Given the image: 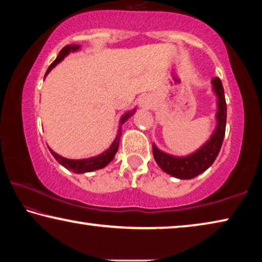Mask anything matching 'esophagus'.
<instances>
[{"mask_svg": "<svg viewBox=\"0 0 262 262\" xmlns=\"http://www.w3.org/2000/svg\"><path fill=\"white\" fill-rule=\"evenodd\" d=\"M140 105L144 107V108H150V105H151V99L149 97H144L141 99L140 101Z\"/></svg>", "mask_w": 262, "mask_h": 262, "instance_id": "obj_1", "label": "esophagus"}]
</instances>
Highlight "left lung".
Returning <instances> with one entry per match:
<instances>
[{
    "instance_id": "left-lung-1",
    "label": "left lung",
    "mask_w": 262,
    "mask_h": 262,
    "mask_svg": "<svg viewBox=\"0 0 262 262\" xmlns=\"http://www.w3.org/2000/svg\"><path fill=\"white\" fill-rule=\"evenodd\" d=\"M212 84L214 92L218 95V124L209 142H206L198 151L186 157L170 156L159 150L152 144L154 159L160 165V168L169 175L181 178V180H190V178L196 177L212 165L215 157L221 151L226 128V101L221 79L218 77L213 78Z\"/></svg>"
}]
</instances>
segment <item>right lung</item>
Masks as SVG:
<instances>
[{
    "label": "right lung",
    "mask_w": 262,
    "mask_h": 262,
    "mask_svg": "<svg viewBox=\"0 0 262 262\" xmlns=\"http://www.w3.org/2000/svg\"><path fill=\"white\" fill-rule=\"evenodd\" d=\"M79 49V45H66L63 49L60 50L59 55L56 58V60L53 61V63L49 66L47 73H45V76L51 71V69L55 68V66L59 63V61L63 59V58L68 55L70 51H76V50ZM133 113H126L123 115V118L121 119V124L128 120V118L132 115ZM121 128V127H120ZM120 136H121V129H119L118 132V135H116V138L114 140V142L112 143V146L110 147V149H107L105 152L100 154V155L95 156V157H91V159H86V160H68V159H64V157H61L56 154L53 150L49 148V150L51 151V154L53 155V157L58 161V163L63 165L66 169H70L72 170L73 172L76 173H82V172H89V171H93V170H97V169H101L103 167H106L107 164L110 163V162L114 159L116 151H118V148H119V142H120Z\"/></svg>",
    "instance_id": "add662e5"
}]
</instances>
